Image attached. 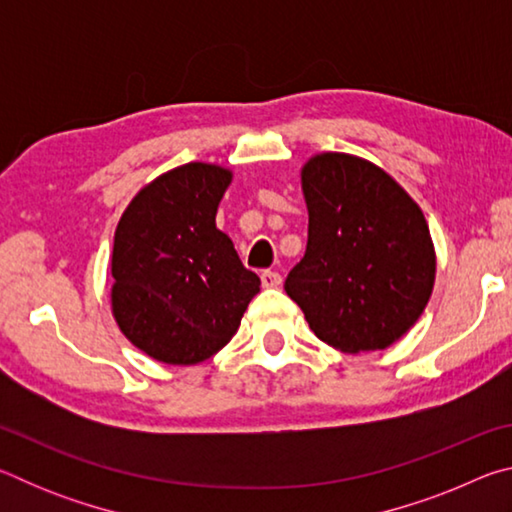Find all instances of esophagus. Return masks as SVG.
I'll use <instances>...</instances> for the list:
<instances>
[{"label":"esophagus","mask_w":512,"mask_h":512,"mask_svg":"<svg viewBox=\"0 0 512 512\" xmlns=\"http://www.w3.org/2000/svg\"><path fill=\"white\" fill-rule=\"evenodd\" d=\"M280 284H282V275L277 271H264L262 273V287L275 289V287H280Z\"/></svg>","instance_id":"34e87169"}]
</instances>
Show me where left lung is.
Instances as JSON below:
<instances>
[{
  "mask_svg": "<svg viewBox=\"0 0 512 512\" xmlns=\"http://www.w3.org/2000/svg\"><path fill=\"white\" fill-rule=\"evenodd\" d=\"M302 192L307 250L284 291L332 348H388L420 318L436 280L422 210L384 169L348 153L314 155Z\"/></svg>",
  "mask_w": 512,
  "mask_h": 512,
  "instance_id": "1",
  "label": "left lung"
}]
</instances>
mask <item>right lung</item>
Segmentation results:
<instances>
[{"label": "right lung", "mask_w": 512, "mask_h": 512, "mask_svg": "<svg viewBox=\"0 0 512 512\" xmlns=\"http://www.w3.org/2000/svg\"><path fill=\"white\" fill-rule=\"evenodd\" d=\"M232 180L219 164L189 162L140 189L112 246V316L155 361L194 366L239 329L259 277L241 264L216 207Z\"/></svg>", "instance_id": "add662e5"}]
</instances>
